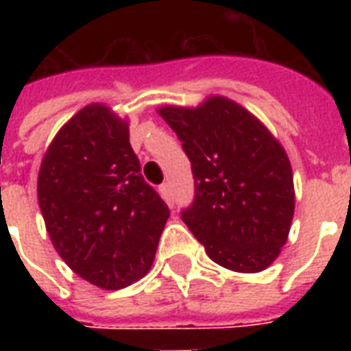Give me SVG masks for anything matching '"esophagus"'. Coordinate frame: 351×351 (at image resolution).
<instances>
[{
    "label": "esophagus",
    "mask_w": 351,
    "mask_h": 351,
    "mask_svg": "<svg viewBox=\"0 0 351 351\" xmlns=\"http://www.w3.org/2000/svg\"><path fill=\"white\" fill-rule=\"evenodd\" d=\"M160 195H162V198H164L165 202L169 204V206H173V189H171L169 182H165V184L160 186Z\"/></svg>",
    "instance_id": "esophagus-1"
}]
</instances>
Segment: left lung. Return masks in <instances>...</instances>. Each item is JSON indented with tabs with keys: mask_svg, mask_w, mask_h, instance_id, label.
Returning <instances> with one entry per match:
<instances>
[{
	"mask_svg": "<svg viewBox=\"0 0 351 351\" xmlns=\"http://www.w3.org/2000/svg\"><path fill=\"white\" fill-rule=\"evenodd\" d=\"M191 162L195 197L182 220L209 258L240 273L266 269L293 219L288 154L251 112L209 98L197 109H160Z\"/></svg>",
	"mask_w": 351,
	"mask_h": 351,
	"instance_id": "1",
	"label": "left lung"
}]
</instances>
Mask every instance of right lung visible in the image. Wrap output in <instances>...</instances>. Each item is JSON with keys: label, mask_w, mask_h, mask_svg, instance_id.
I'll list each match as a JSON object with an SVG mask.
<instances>
[{"label": "right lung", "mask_w": 351, "mask_h": 351, "mask_svg": "<svg viewBox=\"0 0 351 351\" xmlns=\"http://www.w3.org/2000/svg\"><path fill=\"white\" fill-rule=\"evenodd\" d=\"M38 202L58 255L104 289L142 278L169 209L143 180L129 125L101 104L60 129L38 176Z\"/></svg>", "instance_id": "right-lung-1"}]
</instances>
